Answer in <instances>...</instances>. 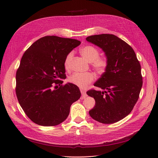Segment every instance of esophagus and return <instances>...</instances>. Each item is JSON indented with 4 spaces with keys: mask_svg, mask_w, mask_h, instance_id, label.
<instances>
[{
    "mask_svg": "<svg viewBox=\"0 0 158 158\" xmlns=\"http://www.w3.org/2000/svg\"><path fill=\"white\" fill-rule=\"evenodd\" d=\"M81 93L82 94V96L81 98V99H83L87 97V94H86V92L84 90H82V89H81Z\"/></svg>",
    "mask_w": 158,
    "mask_h": 158,
    "instance_id": "obj_1",
    "label": "esophagus"
}]
</instances>
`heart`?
Here are the masks:
<instances>
[{
	"mask_svg": "<svg viewBox=\"0 0 158 158\" xmlns=\"http://www.w3.org/2000/svg\"><path fill=\"white\" fill-rule=\"evenodd\" d=\"M81 53L88 62L91 63L94 70L98 73H104L108 66V60L105 57H99V50L93 46H86L82 48ZM73 52H71L67 55L64 60L66 69H69ZM94 75L90 72L73 73L69 77L70 83L81 88H85L94 81Z\"/></svg>",
	"mask_w": 158,
	"mask_h": 158,
	"instance_id": "obj_1",
	"label": "heart"
}]
</instances>
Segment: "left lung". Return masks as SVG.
I'll return each instance as SVG.
<instances>
[{"label":"left lung","mask_w":158,"mask_h":158,"mask_svg":"<svg viewBox=\"0 0 158 158\" xmlns=\"http://www.w3.org/2000/svg\"><path fill=\"white\" fill-rule=\"evenodd\" d=\"M103 50L108 64L94 86L103 91L88 90L95 105L89 111L91 117L101 123L112 124L125 118L138 101L143 85L141 65L132 48L112 34L86 37Z\"/></svg>","instance_id":"left-lung-1"}]
</instances>
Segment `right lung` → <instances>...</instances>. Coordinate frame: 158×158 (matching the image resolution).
<instances>
[{
	"instance_id": "obj_1",
	"label": "right lung",
	"mask_w": 158,
	"mask_h": 158,
	"mask_svg": "<svg viewBox=\"0 0 158 158\" xmlns=\"http://www.w3.org/2000/svg\"><path fill=\"white\" fill-rule=\"evenodd\" d=\"M80 44L76 39L48 35L24 52L16 73L15 92L20 106L33 123L45 127L59 125L80 98L78 86L63 85L65 58Z\"/></svg>"
}]
</instances>
